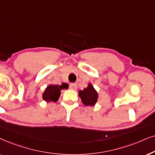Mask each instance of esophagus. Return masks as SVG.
I'll list each match as a JSON object with an SVG mask.
<instances>
[{
	"label": "esophagus",
	"instance_id": "esophagus-1",
	"mask_svg": "<svg viewBox=\"0 0 155 155\" xmlns=\"http://www.w3.org/2000/svg\"><path fill=\"white\" fill-rule=\"evenodd\" d=\"M69 87L72 90H76V88H77V85H76V84H70Z\"/></svg>",
	"mask_w": 155,
	"mask_h": 155
}]
</instances>
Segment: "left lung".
I'll return each instance as SVG.
<instances>
[{"label":"left lung","mask_w":155,"mask_h":155,"mask_svg":"<svg viewBox=\"0 0 155 155\" xmlns=\"http://www.w3.org/2000/svg\"><path fill=\"white\" fill-rule=\"evenodd\" d=\"M79 95L82 103L86 106H94L98 101V94L91 83L84 90H80Z\"/></svg>","instance_id":"8db88e82"}]
</instances>
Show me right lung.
I'll list each match as a JSON object with an SVG mask.
<instances>
[{
    "label": "right lung",
    "instance_id": "obj_1",
    "mask_svg": "<svg viewBox=\"0 0 155 155\" xmlns=\"http://www.w3.org/2000/svg\"><path fill=\"white\" fill-rule=\"evenodd\" d=\"M69 84L62 83L61 85H53L49 84L45 89L42 94V99L46 102L58 101L61 95V91L62 89H68Z\"/></svg>",
    "mask_w": 155,
    "mask_h": 155
}]
</instances>
